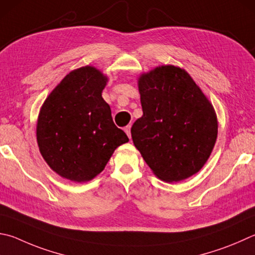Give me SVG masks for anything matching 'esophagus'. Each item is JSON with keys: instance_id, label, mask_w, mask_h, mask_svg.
Masks as SVG:
<instances>
[{"instance_id": "34e87169", "label": "esophagus", "mask_w": 255, "mask_h": 255, "mask_svg": "<svg viewBox=\"0 0 255 255\" xmlns=\"http://www.w3.org/2000/svg\"><path fill=\"white\" fill-rule=\"evenodd\" d=\"M125 132L127 133V136L130 138L131 137V133H130V126H126L125 127Z\"/></svg>"}]
</instances>
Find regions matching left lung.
<instances>
[{"instance_id":"obj_1","label":"left lung","mask_w":255,"mask_h":255,"mask_svg":"<svg viewBox=\"0 0 255 255\" xmlns=\"http://www.w3.org/2000/svg\"><path fill=\"white\" fill-rule=\"evenodd\" d=\"M142 116L133 145L157 178L167 183L200 172L217 138L215 109L189 73L166 64L138 77Z\"/></svg>"}]
</instances>
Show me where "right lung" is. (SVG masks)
I'll list each match as a JSON object with an SVG mask.
<instances>
[{
  "instance_id": "right-lung-1",
  "label": "right lung",
  "mask_w": 255,
  "mask_h": 255,
  "mask_svg": "<svg viewBox=\"0 0 255 255\" xmlns=\"http://www.w3.org/2000/svg\"><path fill=\"white\" fill-rule=\"evenodd\" d=\"M108 77L94 66L75 69L41 106L36 141L49 167L76 183L94 179L129 139L103 98Z\"/></svg>"
}]
</instances>
